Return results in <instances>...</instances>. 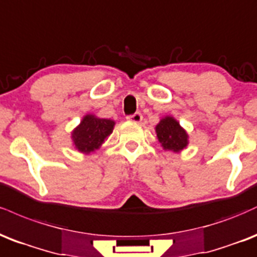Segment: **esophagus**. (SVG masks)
<instances>
[{
  "instance_id": "34e87169",
  "label": "esophagus",
  "mask_w": 257,
  "mask_h": 257,
  "mask_svg": "<svg viewBox=\"0 0 257 257\" xmlns=\"http://www.w3.org/2000/svg\"><path fill=\"white\" fill-rule=\"evenodd\" d=\"M126 119H127L128 121H131V122L138 123V122L142 121V119H143V115H142L141 113H135V114H132V115H128L127 117H126Z\"/></svg>"
}]
</instances>
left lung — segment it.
<instances>
[{
	"label": "left lung",
	"mask_w": 257,
	"mask_h": 257,
	"mask_svg": "<svg viewBox=\"0 0 257 257\" xmlns=\"http://www.w3.org/2000/svg\"><path fill=\"white\" fill-rule=\"evenodd\" d=\"M159 143L165 150L179 153L189 144V135L173 116H165L155 127Z\"/></svg>",
	"instance_id": "8db88e82"
}]
</instances>
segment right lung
<instances>
[{
	"label": "right lung",
	"mask_w": 257,
	"mask_h": 257,
	"mask_svg": "<svg viewBox=\"0 0 257 257\" xmlns=\"http://www.w3.org/2000/svg\"><path fill=\"white\" fill-rule=\"evenodd\" d=\"M115 121L102 119L93 114H86L79 125L72 131V141L78 152L83 154L93 153L101 148L108 136L113 132Z\"/></svg>",
	"instance_id": "obj_1"
}]
</instances>
